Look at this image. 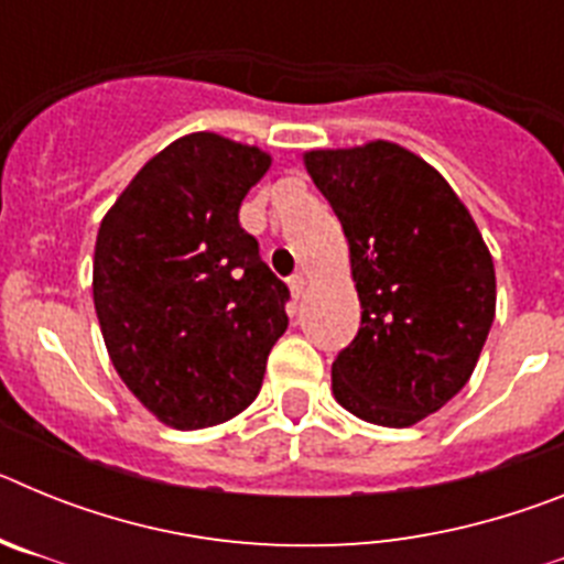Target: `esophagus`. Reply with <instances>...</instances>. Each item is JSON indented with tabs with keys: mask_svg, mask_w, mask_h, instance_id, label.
I'll return each instance as SVG.
<instances>
[{
	"mask_svg": "<svg viewBox=\"0 0 564 564\" xmlns=\"http://www.w3.org/2000/svg\"><path fill=\"white\" fill-rule=\"evenodd\" d=\"M288 288H291V296H293V302H299V299L305 296L307 279L302 276V273H296V276H291V279H288Z\"/></svg>",
	"mask_w": 564,
	"mask_h": 564,
	"instance_id": "esophagus-1",
	"label": "esophagus"
}]
</instances>
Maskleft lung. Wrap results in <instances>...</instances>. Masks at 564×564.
Here are the masks:
<instances>
[{"label":"left lung","instance_id":"8db88e82","mask_svg":"<svg viewBox=\"0 0 564 564\" xmlns=\"http://www.w3.org/2000/svg\"><path fill=\"white\" fill-rule=\"evenodd\" d=\"M305 169L350 246L361 327L333 395L378 426H412L466 387L497 307L495 262L443 174L410 149H313Z\"/></svg>","mask_w":564,"mask_h":564}]
</instances>
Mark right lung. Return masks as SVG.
<instances>
[{
    "instance_id": "right-lung-1",
    "label": "right lung",
    "mask_w": 564,
    "mask_h": 564,
    "mask_svg": "<svg viewBox=\"0 0 564 564\" xmlns=\"http://www.w3.org/2000/svg\"><path fill=\"white\" fill-rule=\"evenodd\" d=\"M271 154L214 132L158 152L104 214L93 299L121 381L174 430L251 406L288 330V285L259 259L239 206Z\"/></svg>"
}]
</instances>
